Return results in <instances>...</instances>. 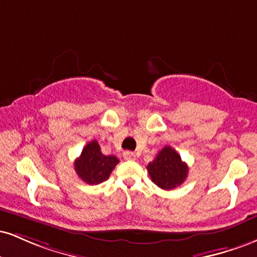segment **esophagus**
<instances>
[{"instance_id": "34e87169", "label": "esophagus", "mask_w": 257, "mask_h": 257, "mask_svg": "<svg viewBox=\"0 0 257 257\" xmlns=\"http://www.w3.org/2000/svg\"><path fill=\"white\" fill-rule=\"evenodd\" d=\"M135 157V153L132 152V151H124L123 152V158L125 159V161H134Z\"/></svg>"}]
</instances>
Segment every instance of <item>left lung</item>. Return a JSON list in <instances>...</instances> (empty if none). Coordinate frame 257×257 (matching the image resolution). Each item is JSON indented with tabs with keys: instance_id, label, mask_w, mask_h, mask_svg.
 Here are the masks:
<instances>
[{
	"instance_id": "obj_1",
	"label": "left lung",
	"mask_w": 257,
	"mask_h": 257,
	"mask_svg": "<svg viewBox=\"0 0 257 257\" xmlns=\"http://www.w3.org/2000/svg\"><path fill=\"white\" fill-rule=\"evenodd\" d=\"M150 178L162 190H173L185 181L188 167L175 150L166 146L147 166Z\"/></svg>"
}]
</instances>
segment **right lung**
Segmentation results:
<instances>
[{"instance_id": "1", "label": "right lung", "mask_w": 257, "mask_h": 257, "mask_svg": "<svg viewBox=\"0 0 257 257\" xmlns=\"http://www.w3.org/2000/svg\"><path fill=\"white\" fill-rule=\"evenodd\" d=\"M118 162L116 156L102 155L98 141L93 140L84 146L81 156L76 159L75 170L85 184L98 185L110 178Z\"/></svg>"}]
</instances>
